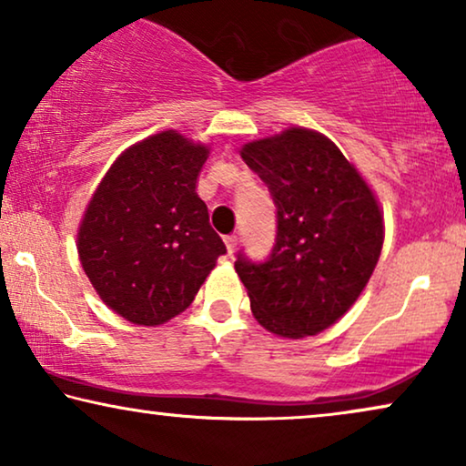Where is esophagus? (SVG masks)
I'll return each instance as SVG.
<instances>
[{
  "instance_id": "34e87169",
  "label": "esophagus",
  "mask_w": 466,
  "mask_h": 466,
  "mask_svg": "<svg viewBox=\"0 0 466 466\" xmlns=\"http://www.w3.org/2000/svg\"><path fill=\"white\" fill-rule=\"evenodd\" d=\"M225 246H227V252L233 254L235 248H238V238H235V235H227V238H225Z\"/></svg>"
}]
</instances>
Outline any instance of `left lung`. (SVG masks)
Returning a JSON list of instances; mask_svg holds the SVG:
<instances>
[{"instance_id":"8db88e82","label":"left lung","mask_w":466,"mask_h":466,"mask_svg":"<svg viewBox=\"0 0 466 466\" xmlns=\"http://www.w3.org/2000/svg\"><path fill=\"white\" fill-rule=\"evenodd\" d=\"M278 208L271 257L235 260L252 314L269 333L301 339L333 327L356 303L384 246L371 187L322 133L289 127L239 150Z\"/></svg>"}]
</instances>
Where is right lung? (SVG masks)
Returning a JSON list of instances; mask_svg holds the SVG:
<instances>
[{
  "instance_id": "add662e5",
  "label": "right lung",
  "mask_w": 466,
  "mask_h": 466,
  "mask_svg": "<svg viewBox=\"0 0 466 466\" xmlns=\"http://www.w3.org/2000/svg\"><path fill=\"white\" fill-rule=\"evenodd\" d=\"M209 146L174 129L133 144L101 177L78 227V257L107 308L158 327L193 303L227 252L197 177Z\"/></svg>"
}]
</instances>
